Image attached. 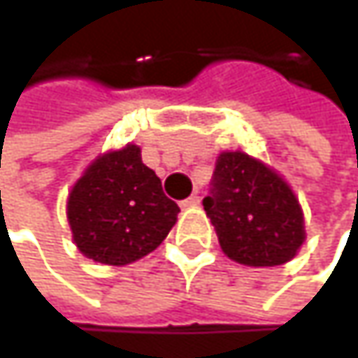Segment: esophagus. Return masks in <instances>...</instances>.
Instances as JSON below:
<instances>
[{
  "mask_svg": "<svg viewBox=\"0 0 358 358\" xmlns=\"http://www.w3.org/2000/svg\"><path fill=\"white\" fill-rule=\"evenodd\" d=\"M199 203H201V199H199L196 194H192V196H188V199H184V201H182L180 205H182V207L186 209V207H196Z\"/></svg>",
  "mask_w": 358,
  "mask_h": 358,
  "instance_id": "esophagus-1",
  "label": "esophagus"
}]
</instances>
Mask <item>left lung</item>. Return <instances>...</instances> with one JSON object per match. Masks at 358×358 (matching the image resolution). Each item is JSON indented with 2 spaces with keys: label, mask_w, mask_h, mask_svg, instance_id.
I'll use <instances>...</instances> for the list:
<instances>
[{
  "label": "left lung",
  "mask_w": 358,
  "mask_h": 358,
  "mask_svg": "<svg viewBox=\"0 0 358 358\" xmlns=\"http://www.w3.org/2000/svg\"><path fill=\"white\" fill-rule=\"evenodd\" d=\"M203 207L222 250L249 267L284 265L307 238L303 209L290 184L243 151L217 155L213 188Z\"/></svg>",
  "instance_id": "8db88e82"
}]
</instances>
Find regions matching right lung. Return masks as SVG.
I'll list each match as a JSON object with an SVG mask.
<instances>
[{"instance_id": "add662e5", "label": "right lung", "mask_w": 358, "mask_h": 358, "mask_svg": "<svg viewBox=\"0 0 358 358\" xmlns=\"http://www.w3.org/2000/svg\"><path fill=\"white\" fill-rule=\"evenodd\" d=\"M178 213L132 143L93 159L66 205L74 245L103 265H128L157 249Z\"/></svg>"}]
</instances>
